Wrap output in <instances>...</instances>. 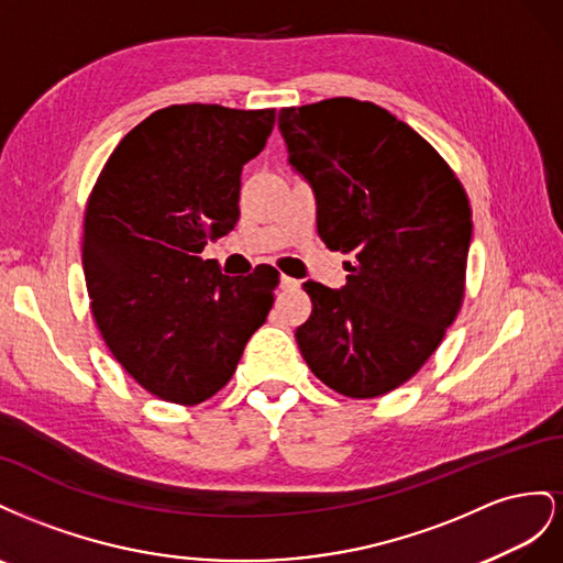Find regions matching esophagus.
<instances>
[{"label": "esophagus", "instance_id": "1", "mask_svg": "<svg viewBox=\"0 0 563 563\" xmlns=\"http://www.w3.org/2000/svg\"><path fill=\"white\" fill-rule=\"evenodd\" d=\"M299 280H295V278H290V276H283L280 278V287H283V290L285 292H292V290H299Z\"/></svg>", "mask_w": 563, "mask_h": 563}]
</instances>
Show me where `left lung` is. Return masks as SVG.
<instances>
[{"mask_svg": "<svg viewBox=\"0 0 563 563\" xmlns=\"http://www.w3.org/2000/svg\"><path fill=\"white\" fill-rule=\"evenodd\" d=\"M290 163L316 192L318 235L356 256L342 290L303 283L295 336L311 373L349 398L406 384L460 313L472 207L451 165L412 126L340 96L283 108Z\"/></svg>", "mask_w": 563, "mask_h": 563, "instance_id": "obj_1", "label": "left lung"}]
</instances>
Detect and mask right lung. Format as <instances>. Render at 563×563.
<instances>
[{
  "label": "right lung",
  "mask_w": 563,
  "mask_h": 563,
  "mask_svg": "<svg viewBox=\"0 0 563 563\" xmlns=\"http://www.w3.org/2000/svg\"><path fill=\"white\" fill-rule=\"evenodd\" d=\"M273 124V108L155 110L89 192L82 264L93 320L126 375L169 404L198 406L227 387L273 307L276 268L231 278L200 256L207 238L235 227L240 172Z\"/></svg>",
  "instance_id": "add662e5"
}]
</instances>
